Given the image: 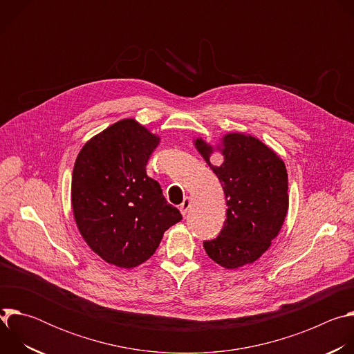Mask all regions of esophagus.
Listing matches in <instances>:
<instances>
[{
    "label": "esophagus",
    "instance_id": "esophagus-1",
    "mask_svg": "<svg viewBox=\"0 0 354 354\" xmlns=\"http://www.w3.org/2000/svg\"><path fill=\"white\" fill-rule=\"evenodd\" d=\"M189 209H190V198L186 197V198L182 201V205L179 206V210H180V213H182L183 216H186V213H187Z\"/></svg>",
    "mask_w": 354,
    "mask_h": 354
}]
</instances>
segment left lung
I'll return each instance as SVG.
<instances>
[{
    "label": "left lung",
    "mask_w": 354,
    "mask_h": 354,
    "mask_svg": "<svg viewBox=\"0 0 354 354\" xmlns=\"http://www.w3.org/2000/svg\"><path fill=\"white\" fill-rule=\"evenodd\" d=\"M223 141L221 165L210 162L207 142H194L221 182L228 206L218 236L203 246L216 263L236 269L261 258L277 236L288 209V179L284 162L258 138L231 133Z\"/></svg>",
    "instance_id": "obj_1"
}]
</instances>
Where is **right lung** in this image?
Segmentation results:
<instances>
[{
  "mask_svg": "<svg viewBox=\"0 0 354 354\" xmlns=\"http://www.w3.org/2000/svg\"><path fill=\"white\" fill-rule=\"evenodd\" d=\"M160 138L133 119L91 138L73 171L71 201L85 242L111 265L131 269L154 255L164 232L182 220L147 162Z\"/></svg>",
  "mask_w": 354,
  "mask_h": 354,
  "instance_id": "add662e5",
  "label": "right lung"
}]
</instances>
